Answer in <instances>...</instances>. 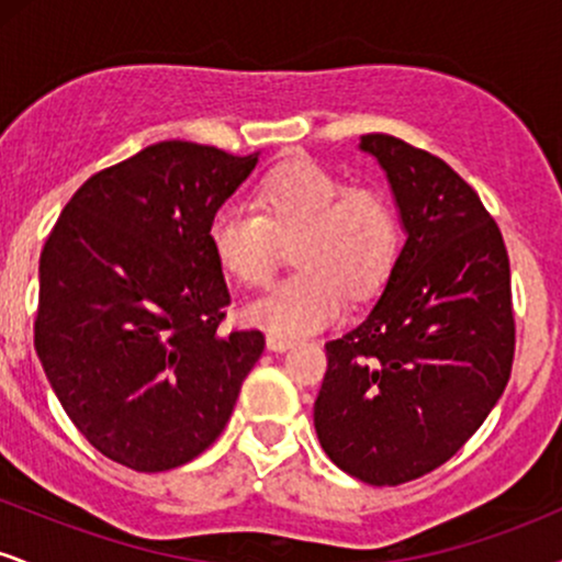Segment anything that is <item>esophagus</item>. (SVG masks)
Returning a JSON list of instances; mask_svg holds the SVG:
<instances>
[{
    "label": "esophagus",
    "mask_w": 562,
    "mask_h": 562,
    "mask_svg": "<svg viewBox=\"0 0 562 562\" xmlns=\"http://www.w3.org/2000/svg\"><path fill=\"white\" fill-rule=\"evenodd\" d=\"M290 346H293V340L285 338V335H274V333L267 335V348H269V351H288Z\"/></svg>",
    "instance_id": "1"
}]
</instances>
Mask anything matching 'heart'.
I'll use <instances>...</instances> for the list:
<instances>
[{"label": "heart", "mask_w": 562, "mask_h": 562, "mask_svg": "<svg viewBox=\"0 0 562 562\" xmlns=\"http://www.w3.org/2000/svg\"><path fill=\"white\" fill-rule=\"evenodd\" d=\"M259 214L224 203L211 214L205 240L224 274L243 288L272 277L280 245L299 269L245 306L250 325L274 335H308L338 319L346 295L367 301L383 290L398 254L402 218L375 187H348L312 158H290L254 190Z\"/></svg>", "instance_id": "heart-1"}]
</instances>
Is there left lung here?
Listing matches in <instances>:
<instances>
[{
	"mask_svg": "<svg viewBox=\"0 0 562 562\" xmlns=\"http://www.w3.org/2000/svg\"><path fill=\"white\" fill-rule=\"evenodd\" d=\"M389 177L406 243L372 312L325 344L314 402L322 449L370 486H398L462 449L505 391L515 357L502 232L449 164L364 134Z\"/></svg>",
	"mask_w": 562,
	"mask_h": 562,
	"instance_id": "obj_1",
	"label": "left lung"
}]
</instances>
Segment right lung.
Returning <instances> with one entry per match:
<instances>
[{
	"label": "right lung",
	"instance_id": "1",
	"mask_svg": "<svg viewBox=\"0 0 562 562\" xmlns=\"http://www.w3.org/2000/svg\"><path fill=\"white\" fill-rule=\"evenodd\" d=\"M256 164L259 153L158 142L89 177L44 243L38 362L70 423L119 465L195 460L259 362V330H218L229 290L205 240Z\"/></svg>",
	"mask_w": 562,
	"mask_h": 562
}]
</instances>
